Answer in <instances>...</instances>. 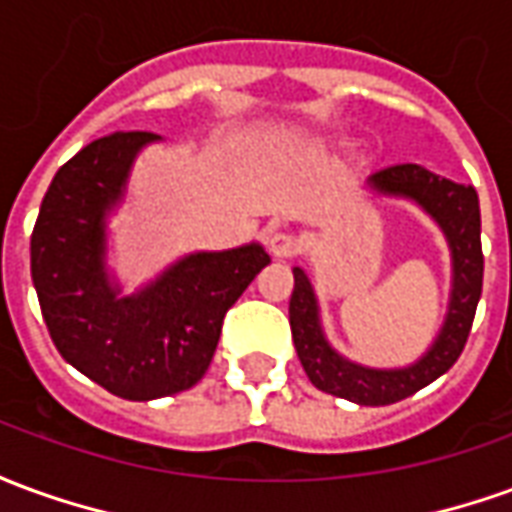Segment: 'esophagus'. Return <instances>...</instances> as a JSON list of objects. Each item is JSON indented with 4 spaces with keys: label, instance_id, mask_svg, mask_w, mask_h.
I'll return each mask as SVG.
<instances>
[{
    "label": "esophagus",
    "instance_id": "34e87169",
    "mask_svg": "<svg viewBox=\"0 0 512 512\" xmlns=\"http://www.w3.org/2000/svg\"><path fill=\"white\" fill-rule=\"evenodd\" d=\"M268 249L274 257H293L299 252V238L290 230H274L268 235Z\"/></svg>",
    "mask_w": 512,
    "mask_h": 512
}]
</instances>
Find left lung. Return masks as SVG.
I'll return each mask as SVG.
<instances>
[{
    "instance_id": "8db88e82",
    "label": "left lung",
    "mask_w": 512,
    "mask_h": 512,
    "mask_svg": "<svg viewBox=\"0 0 512 512\" xmlns=\"http://www.w3.org/2000/svg\"><path fill=\"white\" fill-rule=\"evenodd\" d=\"M367 189L419 205L439 224L450 246L452 290L447 315L436 340L417 362L406 367H367L337 354L326 340L321 304L304 268H293L290 332L301 367L321 392L345 397L359 406H389L411 397L444 376L461 356L474 310L483 293V246H480V200L472 186L441 178L419 164H395L367 178Z\"/></svg>"
}]
</instances>
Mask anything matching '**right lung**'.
Segmentation results:
<instances>
[{
  "label": "right lung",
  "instance_id": "add662e5",
  "mask_svg": "<svg viewBox=\"0 0 512 512\" xmlns=\"http://www.w3.org/2000/svg\"><path fill=\"white\" fill-rule=\"evenodd\" d=\"M101 136L57 169L32 230V282L62 359L126 400L178 395L205 376L222 321L271 257L260 244L191 252L131 296L106 266L109 213L126 200L142 147Z\"/></svg>",
  "mask_w": 512,
  "mask_h": 512
}]
</instances>
